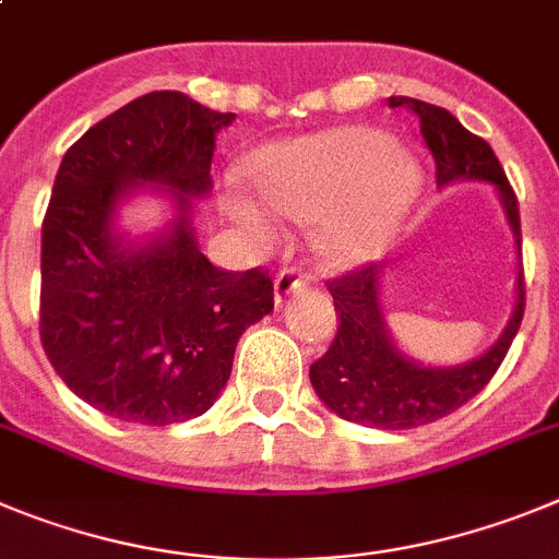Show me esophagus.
<instances>
[{"label":"esophagus","mask_w":559,"mask_h":559,"mask_svg":"<svg viewBox=\"0 0 559 559\" xmlns=\"http://www.w3.org/2000/svg\"><path fill=\"white\" fill-rule=\"evenodd\" d=\"M306 275L300 273L298 267H284V270H278V275H275V300H284L286 295H289V292H295V289H300V286H306Z\"/></svg>","instance_id":"obj_1"}]
</instances>
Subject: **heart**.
I'll return each mask as SVG.
<instances>
[{"label":"heart","instance_id":"1","mask_svg":"<svg viewBox=\"0 0 559 559\" xmlns=\"http://www.w3.org/2000/svg\"><path fill=\"white\" fill-rule=\"evenodd\" d=\"M420 183L417 164L384 133L340 128L270 150L259 164L261 194L298 217L329 219V239L342 253H365L409 209ZM234 217L253 234H273L267 205L248 192L228 200Z\"/></svg>","mask_w":559,"mask_h":559}]
</instances>
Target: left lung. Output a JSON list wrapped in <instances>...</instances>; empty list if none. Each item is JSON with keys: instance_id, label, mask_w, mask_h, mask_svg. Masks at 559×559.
I'll return each instance as SVG.
<instances>
[{"instance_id": "1", "label": "left lung", "mask_w": 559, "mask_h": 559, "mask_svg": "<svg viewBox=\"0 0 559 559\" xmlns=\"http://www.w3.org/2000/svg\"><path fill=\"white\" fill-rule=\"evenodd\" d=\"M390 108H404L420 122V135L435 158L437 183L456 178H481L499 189L515 239L521 245V214L515 189L507 180L490 144L456 122L454 114L412 97H390ZM334 298L336 334L329 350L311 365V386L323 404L350 424L376 429H415L451 415L485 390L504 361L521 320L526 289L524 270L518 278V306L501 340L479 359L449 370H431L399 354L384 331L379 309V264H365L329 281Z\"/></svg>"}]
</instances>
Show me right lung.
<instances>
[{"instance_id": "1", "label": "right lung", "mask_w": 559, "mask_h": 559, "mask_svg": "<svg viewBox=\"0 0 559 559\" xmlns=\"http://www.w3.org/2000/svg\"><path fill=\"white\" fill-rule=\"evenodd\" d=\"M236 119L180 92H153L99 119L67 150L41 228L38 334L63 384L142 426L198 417L228 384L236 342L275 306L264 267H214L189 228L211 189L217 130ZM139 179L176 189L169 237L122 251L112 205Z\"/></svg>"}]
</instances>
